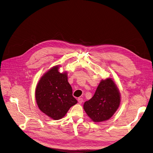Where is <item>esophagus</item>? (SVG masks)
<instances>
[{
	"label": "esophagus",
	"instance_id": "obj_1",
	"mask_svg": "<svg viewBox=\"0 0 153 153\" xmlns=\"http://www.w3.org/2000/svg\"><path fill=\"white\" fill-rule=\"evenodd\" d=\"M77 101H78V102H79V104H82L83 102H84V100H83V99H82V98H78Z\"/></svg>",
	"mask_w": 153,
	"mask_h": 153
}]
</instances>
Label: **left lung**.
I'll use <instances>...</instances> for the list:
<instances>
[{"label": "left lung", "instance_id": "left-lung-1", "mask_svg": "<svg viewBox=\"0 0 153 153\" xmlns=\"http://www.w3.org/2000/svg\"><path fill=\"white\" fill-rule=\"evenodd\" d=\"M121 95L112 79L101 80L92 98L85 102L84 109L91 120L96 123L108 120L118 108Z\"/></svg>", "mask_w": 153, "mask_h": 153}]
</instances>
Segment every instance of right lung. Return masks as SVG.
<instances>
[{"instance_id":"add662e5","label":"right lung","mask_w":153,"mask_h":153,"mask_svg":"<svg viewBox=\"0 0 153 153\" xmlns=\"http://www.w3.org/2000/svg\"><path fill=\"white\" fill-rule=\"evenodd\" d=\"M60 66L51 68L37 84L35 98L41 112L54 120L65 116L69 109L77 103L68 82L67 72L60 73Z\"/></svg>"}]
</instances>
